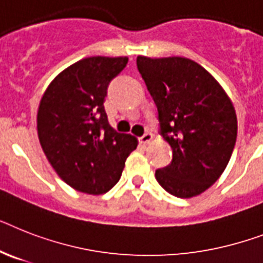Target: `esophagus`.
I'll list each match as a JSON object with an SVG mask.
<instances>
[{"instance_id":"obj_1","label":"esophagus","mask_w":263,"mask_h":263,"mask_svg":"<svg viewBox=\"0 0 263 263\" xmlns=\"http://www.w3.org/2000/svg\"><path fill=\"white\" fill-rule=\"evenodd\" d=\"M152 140H153V134L151 133H145L144 136H141L140 138H138V141H140L141 144H149Z\"/></svg>"}]
</instances>
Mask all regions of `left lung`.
<instances>
[{
	"mask_svg": "<svg viewBox=\"0 0 263 263\" xmlns=\"http://www.w3.org/2000/svg\"><path fill=\"white\" fill-rule=\"evenodd\" d=\"M137 68L158 110L160 132L172 162L156 171L173 196L203 194L224 172L236 141L235 108L222 86L186 58H137Z\"/></svg>",
	"mask_w": 263,
	"mask_h": 263,
	"instance_id": "1",
	"label": "left lung"
}]
</instances>
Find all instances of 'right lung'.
<instances>
[{
    "label": "right lung",
    "mask_w": 263,
    "mask_h": 263,
    "mask_svg": "<svg viewBox=\"0 0 263 263\" xmlns=\"http://www.w3.org/2000/svg\"><path fill=\"white\" fill-rule=\"evenodd\" d=\"M127 60L92 56L73 63L49 83L39 105L37 136L49 164L83 194L111 190L138 145L136 137L110 126L103 106L108 83Z\"/></svg>",
    "instance_id": "add662e5"
}]
</instances>
